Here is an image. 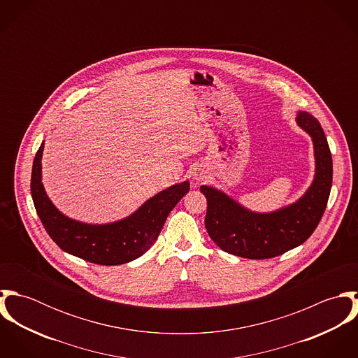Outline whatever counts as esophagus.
Here are the masks:
<instances>
[{"instance_id":"esophagus-1","label":"esophagus","mask_w":358,"mask_h":358,"mask_svg":"<svg viewBox=\"0 0 358 358\" xmlns=\"http://www.w3.org/2000/svg\"><path fill=\"white\" fill-rule=\"evenodd\" d=\"M193 179L196 182H204L205 179H206V173H205L203 169H196L193 172Z\"/></svg>"}]
</instances>
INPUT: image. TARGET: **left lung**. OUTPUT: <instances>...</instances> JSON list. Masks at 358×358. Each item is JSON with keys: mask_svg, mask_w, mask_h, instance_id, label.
Wrapping results in <instances>:
<instances>
[{"mask_svg": "<svg viewBox=\"0 0 358 358\" xmlns=\"http://www.w3.org/2000/svg\"><path fill=\"white\" fill-rule=\"evenodd\" d=\"M298 125L313 141L315 175L306 193L294 204L268 213L252 212L210 186H201L206 197L205 227L224 252L247 259L282 255L303 244L318 226L332 186V155L315 117L296 115Z\"/></svg>", "mask_w": 358, "mask_h": 358, "instance_id": "obj_1", "label": "left lung"}]
</instances>
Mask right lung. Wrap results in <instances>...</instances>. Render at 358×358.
<instances>
[{
    "label": "right lung",
    "mask_w": 358,
    "mask_h": 358,
    "mask_svg": "<svg viewBox=\"0 0 358 358\" xmlns=\"http://www.w3.org/2000/svg\"><path fill=\"white\" fill-rule=\"evenodd\" d=\"M44 143L36 154L31 171V197L36 210L60 250L87 262L115 266L135 260L153 245L169 212L190 190L189 180L173 185L128 217L107 224H88L64 216L48 199L41 182Z\"/></svg>",
    "instance_id": "1"
}]
</instances>
